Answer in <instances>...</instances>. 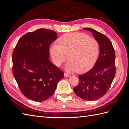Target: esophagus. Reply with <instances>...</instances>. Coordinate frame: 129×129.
I'll list each match as a JSON object with an SVG mask.
<instances>
[{
    "label": "esophagus",
    "mask_w": 129,
    "mask_h": 129,
    "mask_svg": "<svg viewBox=\"0 0 129 129\" xmlns=\"http://www.w3.org/2000/svg\"><path fill=\"white\" fill-rule=\"evenodd\" d=\"M64 76L65 77H70V76H71V75H70V74H68V73H64Z\"/></svg>",
    "instance_id": "esophagus-1"
}]
</instances>
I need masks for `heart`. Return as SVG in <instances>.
<instances>
[{
    "label": "heart",
    "instance_id": "b5f03b06",
    "mask_svg": "<svg viewBox=\"0 0 129 129\" xmlns=\"http://www.w3.org/2000/svg\"><path fill=\"white\" fill-rule=\"evenodd\" d=\"M50 47L52 61L60 67L67 58L66 69L69 72L83 73L90 69L96 62L100 52V45L95 39L79 32L62 35Z\"/></svg>",
    "mask_w": 129,
    "mask_h": 129
}]
</instances>
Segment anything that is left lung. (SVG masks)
Listing matches in <instances>:
<instances>
[{
    "instance_id": "8db88e82",
    "label": "left lung",
    "mask_w": 129,
    "mask_h": 129,
    "mask_svg": "<svg viewBox=\"0 0 129 129\" xmlns=\"http://www.w3.org/2000/svg\"><path fill=\"white\" fill-rule=\"evenodd\" d=\"M90 31L100 45V55L93 68L79 75V83L74 88L76 95L88 101H95L107 93L116 73L115 53L110 40L100 32L91 28Z\"/></svg>"
}]
</instances>
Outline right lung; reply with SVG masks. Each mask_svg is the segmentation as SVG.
Listing matches in <instances>:
<instances>
[{
  "instance_id": "1",
  "label": "right lung",
  "mask_w": 129,
  "mask_h": 129,
  "mask_svg": "<svg viewBox=\"0 0 129 129\" xmlns=\"http://www.w3.org/2000/svg\"><path fill=\"white\" fill-rule=\"evenodd\" d=\"M52 30L40 28L23 36L12 55V72L27 99L42 102L52 96L63 73L49 60V46L57 38Z\"/></svg>"
}]
</instances>
